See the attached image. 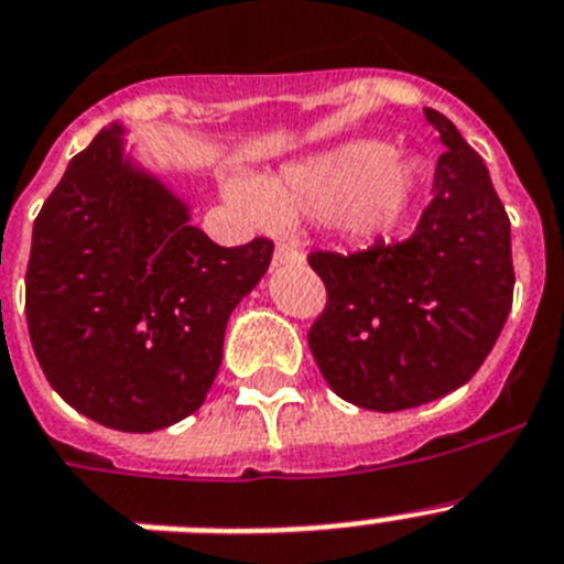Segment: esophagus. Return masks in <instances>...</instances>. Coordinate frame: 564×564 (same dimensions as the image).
Masks as SVG:
<instances>
[{"label": "esophagus", "mask_w": 564, "mask_h": 564, "mask_svg": "<svg viewBox=\"0 0 564 564\" xmlns=\"http://www.w3.org/2000/svg\"><path fill=\"white\" fill-rule=\"evenodd\" d=\"M285 262H302V250L296 248V242H291V239H279L276 250H273V264Z\"/></svg>", "instance_id": "34e87169"}]
</instances>
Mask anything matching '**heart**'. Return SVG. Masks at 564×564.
Listing matches in <instances>:
<instances>
[{
    "label": "heart",
    "instance_id": "1",
    "mask_svg": "<svg viewBox=\"0 0 564 564\" xmlns=\"http://www.w3.org/2000/svg\"><path fill=\"white\" fill-rule=\"evenodd\" d=\"M420 171L377 139H356L336 151L264 176L259 185L230 182L228 196L253 216H330L345 234L373 239L402 223Z\"/></svg>",
    "mask_w": 564,
    "mask_h": 564
}]
</instances>
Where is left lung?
Returning a JSON list of instances; mask_svg holds the SVG:
<instances>
[{
	"instance_id": "obj_1",
	"label": "left lung",
	"mask_w": 564,
	"mask_h": 564,
	"mask_svg": "<svg viewBox=\"0 0 564 564\" xmlns=\"http://www.w3.org/2000/svg\"><path fill=\"white\" fill-rule=\"evenodd\" d=\"M425 117L445 153L416 230L307 257L328 291L311 354L336 397L368 411H408L462 388L511 314V219L456 124L433 108Z\"/></svg>"
}]
</instances>
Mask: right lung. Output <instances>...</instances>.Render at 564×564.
Instances as JSON below:
<instances>
[{
    "mask_svg": "<svg viewBox=\"0 0 564 564\" xmlns=\"http://www.w3.org/2000/svg\"><path fill=\"white\" fill-rule=\"evenodd\" d=\"M119 137V124L99 131L42 205L25 316L67 405L113 431L151 433L199 411L225 325L268 271L273 242H210L182 199L124 159Z\"/></svg>",
    "mask_w": 564,
    "mask_h": 564,
    "instance_id": "obj_1",
    "label": "right lung"
}]
</instances>
